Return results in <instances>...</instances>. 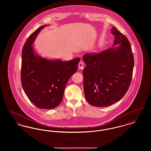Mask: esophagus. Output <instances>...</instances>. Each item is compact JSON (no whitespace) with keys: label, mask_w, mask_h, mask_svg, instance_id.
I'll return each instance as SVG.
<instances>
[{"label":"esophagus","mask_w":151,"mask_h":151,"mask_svg":"<svg viewBox=\"0 0 151 151\" xmlns=\"http://www.w3.org/2000/svg\"><path fill=\"white\" fill-rule=\"evenodd\" d=\"M84 63L83 61L81 60V61L79 62V65H78V67H79V70L83 69V66H84Z\"/></svg>","instance_id":"1"}]
</instances>
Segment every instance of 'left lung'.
I'll use <instances>...</instances> for the list:
<instances>
[{
  "label": "left lung",
  "mask_w": 151,
  "mask_h": 151,
  "mask_svg": "<svg viewBox=\"0 0 151 151\" xmlns=\"http://www.w3.org/2000/svg\"><path fill=\"white\" fill-rule=\"evenodd\" d=\"M111 32L113 45L118 46L83 56L85 97L94 106H109L121 100L132 80L134 59L129 41L115 27Z\"/></svg>",
  "instance_id": "8db88e82"
}]
</instances>
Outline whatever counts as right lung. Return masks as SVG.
<instances>
[{
  "mask_svg": "<svg viewBox=\"0 0 151 151\" xmlns=\"http://www.w3.org/2000/svg\"><path fill=\"white\" fill-rule=\"evenodd\" d=\"M46 26L33 32L24 45L21 81L26 95L37 108L51 109L62 102L67 83L76 72L80 59L67 62L51 60L36 54L32 45L41 30Z\"/></svg>",
  "mask_w": 151,
  "mask_h": 151,
  "instance_id": "add662e5",
  "label": "right lung"
}]
</instances>
